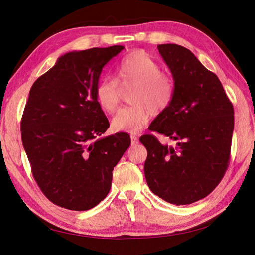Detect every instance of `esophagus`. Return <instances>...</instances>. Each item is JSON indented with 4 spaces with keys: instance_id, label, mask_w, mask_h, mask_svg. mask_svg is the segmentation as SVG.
I'll return each mask as SVG.
<instances>
[{
    "instance_id": "1",
    "label": "esophagus",
    "mask_w": 255,
    "mask_h": 255,
    "mask_svg": "<svg viewBox=\"0 0 255 255\" xmlns=\"http://www.w3.org/2000/svg\"><path fill=\"white\" fill-rule=\"evenodd\" d=\"M130 141H132V145H135L138 143V137L135 135L130 136Z\"/></svg>"
}]
</instances>
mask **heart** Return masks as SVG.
Returning <instances> with one entry per match:
<instances>
[{
  "label": "heart",
  "mask_w": 255,
  "mask_h": 255,
  "mask_svg": "<svg viewBox=\"0 0 255 255\" xmlns=\"http://www.w3.org/2000/svg\"><path fill=\"white\" fill-rule=\"evenodd\" d=\"M116 76L100 80L96 98L101 109L114 113L120 102V86H134L130 101L133 105L122 107L112 121L115 130L135 134L145 128L153 113L159 114L171 104L175 94L172 76L161 71L158 61L142 51L123 56L116 66Z\"/></svg>",
  "instance_id": "1"
}]
</instances>
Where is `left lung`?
<instances>
[{"instance_id": "obj_1", "label": "left lung", "mask_w": 255, "mask_h": 255, "mask_svg": "<svg viewBox=\"0 0 255 255\" xmlns=\"http://www.w3.org/2000/svg\"><path fill=\"white\" fill-rule=\"evenodd\" d=\"M157 49L172 73L175 94L149 128L177 142L168 146L153 135L140 137L148 151L144 176L165 201L190 204L210 195L227 171L234 109L217 75L188 49L173 43Z\"/></svg>"}]
</instances>
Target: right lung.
<instances>
[{
	"label": "right lung",
	"mask_w": 255,
	"mask_h": 255,
	"mask_svg": "<svg viewBox=\"0 0 255 255\" xmlns=\"http://www.w3.org/2000/svg\"><path fill=\"white\" fill-rule=\"evenodd\" d=\"M125 47L69 52L38 78L21 120V138L38 186L50 201L87 211L107 196L114 167L130 144L109 128L96 98L103 67Z\"/></svg>",
	"instance_id": "1"
}]
</instances>
